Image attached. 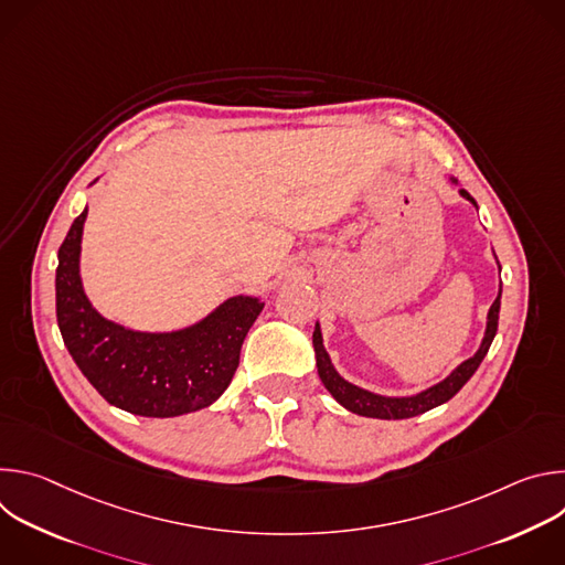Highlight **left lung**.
<instances>
[{
	"mask_svg": "<svg viewBox=\"0 0 565 565\" xmlns=\"http://www.w3.org/2000/svg\"><path fill=\"white\" fill-rule=\"evenodd\" d=\"M460 194L476 205V201L469 196V192L460 190ZM499 310H501V290H499V297L494 299V303H492V308L488 312V331H486V338H482V344L476 351V355L465 360L449 377H445L443 382H438L436 386H431V388H427V391H423L418 395H412V397H384V395L364 391V388L347 382L333 369L331 358H329L324 344H321L319 324H315V333H312V347H315V358H317V373H319L321 382H324V386L331 391V395L340 402V405L344 409L358 414V416L380 418V420H402V418L420 416V414L443 405V402L451 399L465 386V382L476 373V369L480 366L482 358L488 355V351L492 347V340H494V335L499 331Z\"/></svg>",
	"mask_w": 565,
	"mask_h": 565,
	"instance_id": "1",
	"label": "left lung"
}]
</instances>
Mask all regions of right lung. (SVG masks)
<instances>
[{
	"label": "right lung",
	"mask_w": 565,
	"mask_h": 565,
	"mask_svg": "<svg viewBox=\"0 0 565 565\" xmlns=\"http://www.w3.org/2000/svg\"><path fill=\"white\" fill-rule=\"evenodd\" d=\"M87 210L57 253L55 315L62 340L85 377L109 405L145 416L174 418L210 407L227 388L264 301L230 297L199 324L174 333H138L105 319L79 281V244Z\"/></svg>",
	"instance_id": "obj_1"
}]
</instances>
